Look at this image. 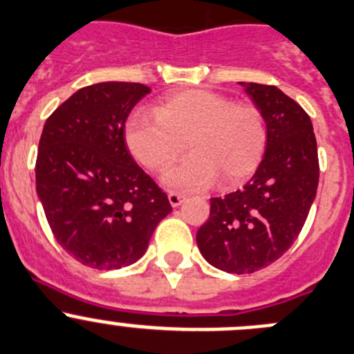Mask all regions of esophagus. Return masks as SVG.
Returning <instances> with one entry per match:
<instances>
[{"label":"esophagus","instance_id":"34e87169","mask_svg":"<svg viewBox=\"0 0 354 354\" xmlns=\"http://www.w3.org/2000/svg\"><path fill=\"white\" fill-rule=\"evenodd\" d=\"M167 197H169V203H171V206H173V207H178L185 201V194L174 192V190H173V192L167 194Z\"/></svg>","mask_w":354,"mask_h":354}]
</instances>
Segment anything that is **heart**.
Returning a JSON list of instances; mask_svg holds the SVG:
<instances>
[{
    "label": "heart",
    "mask_w": 354,
    "mask_h": 354,
    "mask_svg": "<svg viewBox=\"0 0 354 354\" xmlns=\"http://www.w3.org/2000/svg\"><path fill=\"white\" fill-rule=\"evenodd\" d=\"M266 117L250 102H234L211 91L169 94L153 113L138 111L125 125V143L147 169L160 173L181 157L192 155L164 176L171 187L206 188L220 178L236 187L259 169L266 155Z\"/></svg>",
    "instance_id": "heart-1"
}]
</instances>
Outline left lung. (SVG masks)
<instances>
[{
	"mask_svg": "<svg viewBox=\"0 0 354 354\" xmlns=\"http://www.w3.org/2000/svg\"><path fill=\"white\" fill-rule=\"evenodd\" d=\"M241 85L266 117V155L241 190L211 199L197 246L216 269L252 274L299 237L318 190L319 162L311 118L299 102L274 85Z\"/></svg>",
	"mask_w": 354,
	"mask_h": 354,
	"instance_id": "8db88e82",
	"label": "left lung"
}]
</instances>
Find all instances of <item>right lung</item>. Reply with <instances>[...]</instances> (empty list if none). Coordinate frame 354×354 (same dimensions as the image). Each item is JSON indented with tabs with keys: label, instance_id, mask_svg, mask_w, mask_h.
Wrapping results in <instances>:
<instances>
[{
	"label": "right lung",
	"instance_id": "1",
	"mask_svg": "<svg viewBox=\"0 0 354 354\" xmlns=\"http://www.w3.org/2000/svg\"><path fill=\"white\" fill-rule=\"evenodd\" d=\"M147 94V85L131 82L88 85L43 125L36 192L62 250L92 269L141 259L155 227L173 211L124 138L129 113Z\"/></svg>",
	"mask_w": 354,
	"mask_h": 354
}]
</instances>
